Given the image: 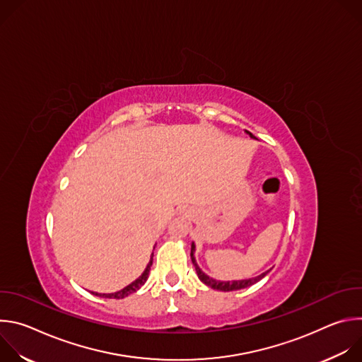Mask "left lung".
Listing matches in <instances>:
<instances>
[{"mask_svg":"<svg viewBox=\"0 0 362 362\" xmlns=\"http://www.w3.org/2000/svg\"><path fill=\"white\" fill-rule=\"evenodd\" d=\"M245 133L249 134L250 139H256V137H255L252 133H249L247 130H245ZM194 252H196V245H194V242H192V246H190V257H192V264H193V267H194V269H196L197 278H199L204 285L211 286L212 289H218V291H223V292L239 291V289L247 288V286H250V285H253V284H256V282H259V281H261L262 278H265V276L271 272V269H272V268H271V269L262 272L261 275H257V276H255V278L238 279V281H219V279H215V278H212V276H209V275H206V274L200 269V267H199L197 262H196Z\"/></svg>","mask_w":362,"mask_h":362,"instance_id":"left-lung-1","label":"left lung"}]
</instances>
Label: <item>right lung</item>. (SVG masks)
I'll return each instance as SVG.
<instances>
[{
    "instance_id": "right-lung-1",
    "label": "right lung",
    "mask_w": 362,
    "mask_h": 362,
    "mask_svg": "<svg viewBox=\"0 0 362 362\" xmlns=\"http://www.w3.org/2000/svg\"><path fill=\"white\" fill-rule=\"evenodd\" d=\"M153 249H154V247H153ZM151 264H153V253L150 255V261H148V264L146 265V268H144V271L141 272V275H140L139 278H136L133 282H130L127 286H124L123 289L116 291V292H112V293H98V292H91V293H93V295H95V296H100V298L123 299V298H126V296H129V295L134 293L136 291H139V289L146 284V281H147V278H148V272H150V267H151Z\"/></svg>"
}]
</instances>
